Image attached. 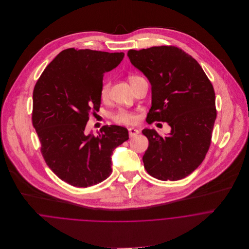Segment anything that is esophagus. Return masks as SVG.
Wrapping results in <instances>:
<instances>
[{"label":"esophagus","mask_w":249,"mask_h":249,"mask_svg":"<svg viewBox=\"0 0 249 249\" xmlns=\"http://www.w3.org/2000/svg\"><path fill=\"white\" fill-rule=\"evenodd\" d=\"M139 133H140V131H139L138 129H136V128L131 127V128L128 129V134H129V137H130V138H133V137L137 136Z\"/></svg>","instance_id":"1"}]
</instances>
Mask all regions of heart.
I'll return each instance as SVG.
<instances>
[{
    "label": "heart",
    "mask_w": 249,
    "mask_h": 249,
    "mask_svg": "<svg viewBox=\"0 0 249 249\" xmlns=\"http://www.w3.org/2000/svg\"><path fill=\"white\" fill-rule=\"evenodd\" d=\"M142 78V76L137 75V74H132L128 77V80L131 84V86L138 81L139 79ZM109 89H110V81L109 80H105L101 86V90H100V96L102 98V100H107L109 95ZM112 119L115 123L117 124H134L138 122L139 120V116L132 111L129 110H125V109H120L118 110L116 113L113 114Z\"/></svg>",
    "instance_id": "b5f03b06"
}]
</instances>
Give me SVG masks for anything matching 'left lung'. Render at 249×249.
I'll use <instances>...</instances> for the list:
<instances>
[{
    "instance_id": "8db88e82",
    "label": "left lung",
    "mask_w": 249,
    "mask_h": 249,
    "mask_svg": "<svg viewBox=\"0 0 249 249\" xmlns=\"http://www.w3.org/2000/svg\"><path fill=\"white\" fill-rule=\"evenodd\" d=\"M127 56L151 83L146 122H167L172 127L168 136L142 130L148 140L144 169L159 180L186 178L202 163L211 144L216 117L213 85L198 62L176 46L130 50Z\"/></svg>"
}]
</instances>
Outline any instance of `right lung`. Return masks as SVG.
Wrapping results in <instances>:
<instances>
[{
    "instance_id": "obj_1",
    "label": "right lung",
    "mask_w": 249,
    "mask_h": 249,
    "mask_svg": "<svg viewBox=\"0 0 249 249\" xmlns=\"http://www.w3.org/2000/svg\"><path fill=\"white\" fill-rule=\"evenodd\" d=\"M124 53L70 48L46 67L34 89L33 124L40 151L49 168L73 187L86 188L112 173L113 150L128 140L119 125H104L98 135H86L91 113L101 107L104 73L116 68Z\"/></svg>"
}]
</instances>
